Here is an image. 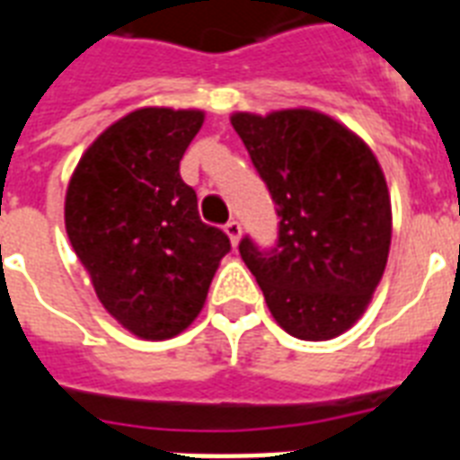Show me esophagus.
<instances>
[{
  "instance_id": "34e87169",
  "label": "esophagus",
  "mask_w": 460,
  "mask_h": 460,
  "mask_svg": "<svg viewBox=\"0 0 460 460\" xmlns=\"http://www.w3.org/2000/svg\"><path fill=\"white\" fill-rule=\"evenodd\" d=\"M224 231L231 238V245H238V241H241V222L238 219H229V222L224 224Z\"/></svg>"
}]
</instances>
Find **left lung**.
<instances>
[{
    "mask_svg": "<svg viewBox=\"0 0 460 460\" xmlns=\"http://www.w3.org/2000/svg\"><path fill=\"white\" fill-rule=\"evenodd\" d=\"M231 126L279 217L274 248L241 238V258L291 336L327 341L353 327L385 274L392 202L372 150L313 110L238 111Z\"/></svg>",
    "mask_w": 460,
    "mask_h": 460,
    "instance_id": "obj_1",
    "label": "left lung"
}]
</instances>
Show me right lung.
<instances>
[{
    "instance_id": "right-lung-1",
    "label": "right lung",
    "mask_w": 460,
    "mask_h": 460,
    "mask_svg": "<svg viewBox=\"0 0 460 460\" xmlns=\"http://www.w3.org/2000/svg\"><path fill=\"white\" fill-rule=\"evenodd\" d=\"M202 119L198 110L131 111L85 150L68 183V241L107 313L140 339L183 332L231 251L179 173Z\"/></svg>"
}]
</instances>
